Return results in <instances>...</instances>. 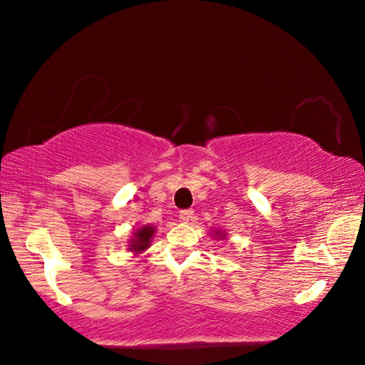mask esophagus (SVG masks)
Returning a JSON list of instances; mask_svg holds the SVG:
<instances>
[{
	"label": "esophagus",
	"instance_id": "esophagus-1",
	"mask_svg": "<svg viewBox=\"0 0 365 365\" xmlns=\"http://www.w3.org/2000/svg\"><path fill=\"white\" fill-rule=\"evenodd\" d=\"M192 216H194V211H192V209H186V211H181V212H179V219H181V221H184V222L191 221Z\"/></svg>",
	"mask_w": 365,
	"mask_h": 365
}]
</instances>
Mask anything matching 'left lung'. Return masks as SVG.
<instances>
[{"instance_id": "obj_1", "label": "left lung", "mask_w": 365, "mask_h": 365, "mask_svg": "<svg viewBox=\"0 0 365 365\" xmlns=\"http://www.w3.org/2000/svg\"><path fill=\"white\" fill-rule=\"evenodd\" d=\"M211 236L216 239V241H226L227 239V234L222 231V229H214V232L211 234Z\"/></svg>"}]
</instances>
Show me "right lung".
Returning a JSON list of instances; mask_svg holds the SVG:
<instances>
[{
	"instance_id": "1",
	"label": "right lung",
	"mask_w": 365,
	"mask_h": 365,
	"mask_svg": "<svg viewBox=\"0 0 365 365\" xmlns=\"http://www.w3.org/2000/svg\"><path fill=\"white\" fill-rule=\"evenodd\" d=\"M154 234H156V226H153V224H144V226L138 227L133 232V237L128 241V249L133 254H136V256L138 254H143L151 246Z\"/></svg>"
}]
</instances>
